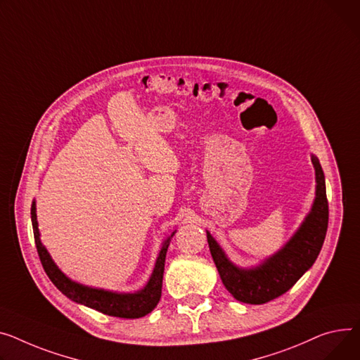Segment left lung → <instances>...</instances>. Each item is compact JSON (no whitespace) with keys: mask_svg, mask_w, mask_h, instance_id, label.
<instances>
[{"mask_svg":"<svg viewBox=\"0 0 360 360\" xmlns=\"http://www.w3.org/2000/svg\"><path fill=\"white\" fill-rule=\"evenodd\" d=\"M311 162L316 169V200L311 211L281 250L263 260L260 265L242 269L227 257L215 238L207 231V240L212 260L227 291L246 304L269 302L288 290L316 262L327 233L328 201L326 179L319 159L313 155Z\"/></svg>","mask_w":360,"mask_h":360,"instance_id":"obj_1","label":"left lung"}]
</instances>
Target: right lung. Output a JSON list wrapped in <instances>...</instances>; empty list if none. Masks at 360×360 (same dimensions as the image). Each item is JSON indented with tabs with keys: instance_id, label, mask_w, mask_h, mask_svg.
Segmentation results:
<instances>
[{
	"instance_id": "1",
	"label": "right lung",
	"mask_w": 360,
	"mask_h": 360,
	"mask_svg": "<svg viewBox=\"0 0 360 360\" xmlns=\"http://www.w3.org/2000/svg\"><path fill=\"white\" fill-rule=\"evenodd\" d=\"M32 224H33V233H34V242H36L37 253H39L40 262L43 265V269L47 274V276H49V279L53 282L56 288L63 295H66L69 300L97 309L103 314H107L111 317H120V319L145 317L158 305L160 295H162L165 257H166L167 248H169L171 238L174 237L175 231L163 242L160 252L158 255L156 263H155L153 272H152L150 279L148 281L145 288L134 292V294H120V292L91 288V286L81 285L75 281L69 279L55 265V262L52 260L49 252L46 250V248L40 242V233H39V227H37V215H36V202L34 201L32 204Z\"/></svg>"
}]
</instances>
